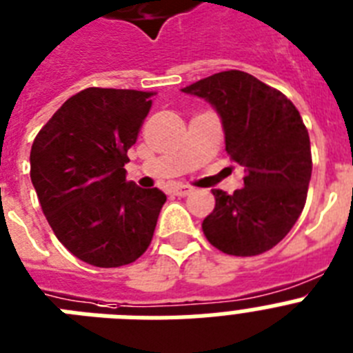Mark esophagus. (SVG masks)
Returning <instances> with one entry per match:
<instances>
[{"label":"esophagus","instance_id":"1","mask_svg":"<svg viewBox=\"0 0 353 353\" xmlns=\"http://www.w3.org/2000/svg\"><path fill=\"white\" fill-rule=\"evenodd\" d=\"M172 194L177 195V197H185V195L192 194V186H186V185L174 186V188H172Z\"/></svg>","mask_w":353,"mask_h":353}]
</instances>
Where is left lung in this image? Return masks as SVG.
Segmentation results:
<instances>
[{
	"label": "left lung",
	"instance_id": "8db88e82",
	"mask_svg": "<svg viewBox=\"0 0 353 353\" xmlns=\"http://www.w3.org/2000/svg\"><path fill=\"white\" fill-rule=\"evenodd\" d=\"M215 108L226 152L244 167V188L212 190L215 208L203 221L213 248L235 256L265 253L291 232L303 212L312 156L294 103L245 71H221L183 88Z\"/></svg>",
	"mask_w": 353,
	"mask_h": 353
}]
</instances>
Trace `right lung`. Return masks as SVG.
Wrapping results in <instances>:
<instances>
[{
    "mask_svg": "<svg viewBox=\"0 0 353 353\" xmlns=\"http://www.w3.org/2000/svg\"><path fill=\"white\" fill-rule=\"evenodd\" d=\"M154 93L88 88L73 94L35 136L30 177L53 233L97 268L134 262L152 241L167 195L125 179Z\"/></svg>",
    "mask_w": 353,
    "mask_h": 353,
    "instance_id": "1",
    "label": "right lung"
}]
</instances>
